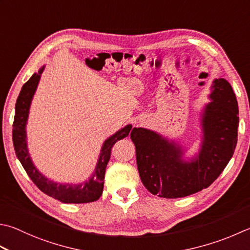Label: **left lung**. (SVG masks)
I'll return each instance as SVG.
<instances>
[{
    "label": "left lung",
    "instance_id": "8db88e82",
    "mask_svg": "<svg viewBox=\"0 0 250 250\" xmlns=\"http://www.w3.org/2000/svg\"><path fill=\"white\" fill-rule=\"evenodd\" d=\"M209 99L200 115L202 139L195 156L184 157L188 149L158 132L134 128L136 164L144 187L164 198L189 196L221 174L237 143L238 104L229 83L214 79Z\"/></svg>",
    "mask_w": 250,
    "mask_h": 250
}]
</instances>
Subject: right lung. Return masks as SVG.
I'll return each mask as SVG.
<instances>
[{
  "label": "right lung",
  "mask_w": 250,
  "mask_h": 250,
  "mask_svg": "<svg viewBox=\"0 0 250 250\" xmlns=\"http://www.w3.org/2000/svg\"><path fill=\"white\" fill-rule=\"evenodd\" d=\"M45 65L42 66L38 72H34L21 87L19 96L15 106V118L13 125V143L15 153L21 161L23 169L26 170L33 183L40 188L43 193L48 196L60 200L65 204H85L95 202L101 197L104 188V179L107 164L110 159L111 148L117 141L125 139L129 133H133L132 125H126L116 132L115 134L105 140L101 148V153L97 159L95 169L89 180L83 181L82 183H58L48 179L34 166L30 153L28 150L26 125L28 122L29 110H30L31 102L34 93L37 91L41 75L44 71ZM132 131H131L130 130Z\"/></svg>",
  "instance_id": "add662e5"
}]
</instances>
